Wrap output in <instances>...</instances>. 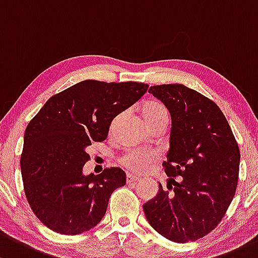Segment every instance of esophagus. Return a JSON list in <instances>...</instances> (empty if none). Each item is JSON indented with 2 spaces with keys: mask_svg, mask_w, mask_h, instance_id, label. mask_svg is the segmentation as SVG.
<instances>
[{
  "mask_svg": "<svg viewBox=\"0 0 258 258\" xmlns=\"http://www.w3.org/2000/svg\"><path fill=\"white\" fill-rule=\"evenodd\" d=\"M137 180H138L137 177H135V175H132L131 173H127V175H126V181H127V184H132V183H135V181H137Z\"/></svg>",
  "mask_w": 258,
  "mask_h": 258,
  "instance_id": "1",
  "label": "esophagus"
}]
</instances>
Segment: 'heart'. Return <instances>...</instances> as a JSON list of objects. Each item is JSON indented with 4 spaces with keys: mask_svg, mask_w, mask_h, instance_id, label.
<instances>
[{
    "mask_svg": "<svg viewBox=\"0 0 258 258\" xmlns=\"http://www.w3.org/2000/svg\"><path fill=\"white\" fill-rule=\"evenodd\" d=\"M143 118L147 122L148 126H151L154 122L168 118V110L163 105L156 101H148L142 105L141 107ZM156 159V154L142 152L138 150H131L121 157L120 162L126 169L131 170L134 173H143L151 163H153Z\"/></svg>",
    "mask_w": 258,
    "mask_h": 258,
    "instance_id": "obj_1",
    "label": "heart"
}]
</instances>
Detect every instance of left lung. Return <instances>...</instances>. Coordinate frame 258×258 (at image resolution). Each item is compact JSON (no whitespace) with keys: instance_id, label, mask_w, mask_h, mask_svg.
<instances>
[{"instance_id":"8db88e82","label":"left lung","mask_w":258,"mask_h":258,"mask_svg":"<svg viewBox=\"0 0 258 258\" xmlns=\"http://www.w3.org/2000/svg\"><path fill=\"white\" fill-rule=\"evenodd\" d=\"M172 117L164 172L168 190L143 205L148 222L173 242L197 241L213 231L234 199L240 150L218 105L181 84L148 90Z\"/></svg>"}]
</instances>
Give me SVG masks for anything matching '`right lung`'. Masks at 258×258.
I'll return each instance as SVG.
<instances>
[{"mask_svg":"<svg viewBox=\"0 0 258 258\" xmlns=\"http://www.w3.org/2000/svg\"><path fill=\"white\" fill-rule=\"evenodd\" d=\"M148 85L84 80L53 95L24 132L21 169L26 198L47 227L78 235L96 226L111 194L126 184L121 168L84 175L91 142L106 140L113 118L138 101Z\"/></svg>","mask_w":258,"mask_h":258,"instance_id":"right-lung-1","label":"right lung"}]
</instances>
